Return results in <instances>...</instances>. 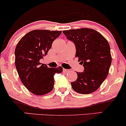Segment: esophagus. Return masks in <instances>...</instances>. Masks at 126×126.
Returning <instances> with one entry per match:
<instances>
[{"mask_svg":"<svg viewBox=\"0 0 126 126\" xmlns=\"http://www.w3.org/2000/svg\"><path fill=\"white\" fill-rule=\"evenodd\" d=\"M63 72H64V73H67V72H69V70H68V69H63Z\"/></svg>","mask_w":126,"mask_h":126,"instance_id":"1","label":"esophagus"}]
</instances>
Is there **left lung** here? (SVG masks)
<instances>
[{
	"instance_id": "obj_1",
	"label": "left lung",
	"mask_w": 126,
	"mask_h": 126,
	"mask_svg": "<svg viewBox=\"0 0 126 126\" xmlns=\"http://www.w3.org/2000/svg\"><path fill=\"white\" fill-rule=\"evenodd\" d=\"M63 32L74 43L75 56L84 67L83 72H77V79L71 82L72 88L82 94L95 92L107 77L111 64L108 42L100 33L91 28L65 30Z\"/></svg>"
}]
</instances>
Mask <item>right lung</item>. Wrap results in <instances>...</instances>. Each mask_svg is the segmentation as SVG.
<instances>
[{
    "label": "right lung",
    "mask_w": 126,
    "mask_h": 126,
    "mask_svg": "<svg viewBox=\"0 0 126 126\" xmlns=\"http://www.w3.org/2000/svg\"><path fill=\"white\" fill-rule=\"evenodd\" d=\"M62 31L35 30L27 33L15 48V66L22 83L30 92L43 95L54 87V75L63 71L61 66L48 67L40 60L47 54L55 39Z\"/></svg>",
    "instance_id": "1"
}]
</instances>
